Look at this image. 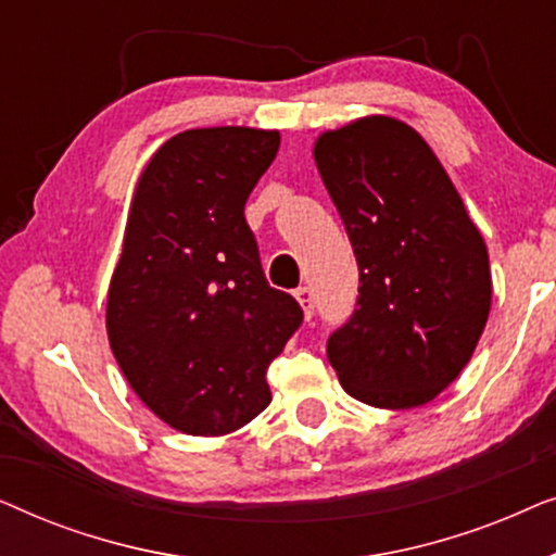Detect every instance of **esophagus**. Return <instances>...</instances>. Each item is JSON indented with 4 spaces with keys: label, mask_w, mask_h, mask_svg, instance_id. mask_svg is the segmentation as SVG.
Returning <instances> with one entry per match:
<instances>
[{
    "label": "esophagus",
    "mask_w": 556,
    "mask_h": 556,
    "mask_svg": "<svg viewBox=\"0 0 556 556\" xmlns=\"http://www.w3.org/2000/svg\"><path fill=\"white\" fill-rule=\"evenodd\" d=\"M293 295H295V301H299V306L303 308V316L306 318L314 316V295H311V288L303 286Z\"/></svg>",
    "instance_id": "1"
}]
</instances>
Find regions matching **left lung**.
<instances>
[{
    "instance_id": "left-lung-1",
    "label": "left lung",
    "mask_w": 556,
    "mask_h": 556,
    "mask_svg": "<svg viewBox=\"0 0 556 556\" xmlns=\"http://www.w3.org/2000/svg\"><path fill=\"white\" fill-rule=\"evenodd\" d=\"M314 162L359 265V308L331 333V367L364 405L420 407L458 379L489 321L483 235L405 121L371 113L329 128Z\"/></svg>"
}]
</instances>
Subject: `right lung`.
<instances>
[{"label": "right lung", "mask_w": 556, "mask_h": 556, "mask_svg": "<svg viewBox=\"0 0 556 556\" xmlns=\"http://www.w3.org/2000/svg\"><path fill=\"white\" fill-rule=\"evenodd\" d=\"M278 147L276 128H189L136 179L105 331L136 397L187 435H227L270 405L265 371L303 318L245 223Z\"/></svg>", "instance_id": "right-lung-1"}]
</instances>
